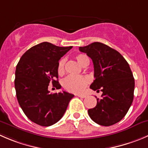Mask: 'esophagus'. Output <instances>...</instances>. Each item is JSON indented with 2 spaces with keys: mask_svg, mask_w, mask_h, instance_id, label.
Instances as JSON below:
<instances>
[{
  "mask_svg": "<svg viewBox=\"0 0 148 148\" xmlns=\"http://www.w3.org/2000/svg\"><path fill=\"white\" fill-rule=\"evenodd\" d=\"M78 97H82V98H84V97H87V95H77Z\"/></svg>",
  "mask_w": 148,
  "mask_h": 148,
  "instance_id": "34e87169",
  "label": "esophagus"
}]
</instances>
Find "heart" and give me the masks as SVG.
<instances>
[{"label":"heart","mask_w":148,"mask_h":148,"mask_svg":"<svg viewBox=\"0 0 148 148\" xmlns=\"http://www.w3.org/2000/svg\"><path fill=\"white\" fill-rule=\"evenodd\" d=\"M76 60L82 66H84L86 64H89V62H90L89 58L84 54H78L76 56ZM64 65H65V59L62 58L58 62V69H57L58 74L59 75L64 74ZM87 84H88V80L81 76L69 75L66 78L64 79L63 81V86L66 90L75 93L82 92L84 90Z\"/></svg>","instance_id":"obj_1"}]
</instances>
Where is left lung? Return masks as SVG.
Returning a JSON list of instances; mask_svg holds the SVG:
<instances>
[{"mask_svg":"<svg viewBox=\"0 0 148 148\" xmlns=\"http://www.w3.org/2000/svg\"><path fill=\"white\" fill-rule=\"evenodd\" d=\"M79 50L93 62L95 79L90 88L103 92L95 107L88 110L89 116L100 125L116 124L125 116L134 98V79L130 65L118 51L101 42H92Z\"/></svg>","mask_w":148,"mask_h":148,"instance_id":"obj_1","label":"left lung"}]
</instances>
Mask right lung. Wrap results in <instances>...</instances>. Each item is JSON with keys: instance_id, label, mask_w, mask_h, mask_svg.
I'll list each match as a JSON object with an SVG mask.
<instances>
[{"instance_id": "add662e5", "label": "right lung", "mask_w": 148, "mask_h": 148, "mask_svg": "<svg viewBox=\"0 0 148 148\" xmlns=\"http://www.w3.org/2000/svg\"><path fill=\"white\" fill-rule=\"evenodd\" d=\"M72 46L58 47L48 42L32 47L21 57L16 68L15 85L20 107L32 122L49 127L58 122L74 95L67 92L50 94L48 85L61 86L57 80L58 64Z\"/></svg>"}]
</instances>
